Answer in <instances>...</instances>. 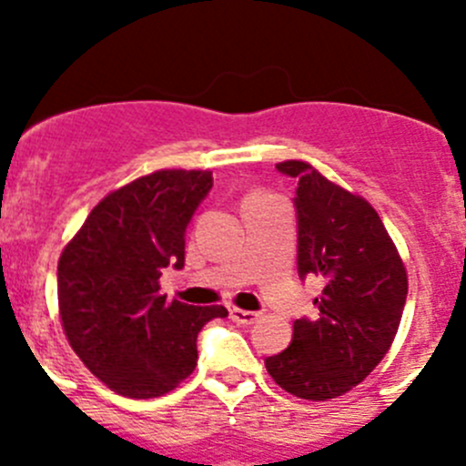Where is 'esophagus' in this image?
Here are the masks:
<instances>
[{
	"label": "esophagus",
	"instance_id": "1",
	"mask_svg": "<svg viewBox=\"0 0 466 466\" xmlns=\"http://www.w3.org/2000/svg\"><path fill=\"white\" fill-rule=\"evenodd\" d=\"M229 318H232L237 324H252L257 322V318H259V313L255 311H243V309H237V307H229Z\"/></svg>",
	"mask_w": 466,
	"mask_h": 466
}]
</instances>
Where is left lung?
Instances as JSON below:
<instances>
[{
  "label": "left lung",
  "mask_w": 466,
  "mask_h": 466,
  "mask_svg": "<svg viewBox=\"0 0 466 466\" xmlns=\"http://www.w3.org/2000/svg\"><path fill=\"white\" fill-rule=\"evenodd\" d=\"M277 171L298 180V272L320 277L318 316L293 324V340L266 359L279 388L324 401L345 394L388 354L408 295L401 257L368 200L289 159Z\"/></svg>",
  "instance_id": "1"
}]
</instances>
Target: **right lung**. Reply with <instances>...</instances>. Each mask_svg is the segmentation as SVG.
Segmentation results:
<instances>
[{"mask_svg": "<svg viewBox=\"0 0 466 466\" xmlns=\"http://www.w3.org/2000/svg\"><path fill=\"white\" fill-rule=\"evenodd\" d=\"M209 171H155L112 191L58 261L65 333L94 377L124 397L153 399L194 372L196 338L225 307L159 295L162 270L185 266V234L209 194Z\"/></svg>", "mask_w": 466, "mask_h": 466, "instance_id": "add662e5", "label": "right lung"}]
</instances>
